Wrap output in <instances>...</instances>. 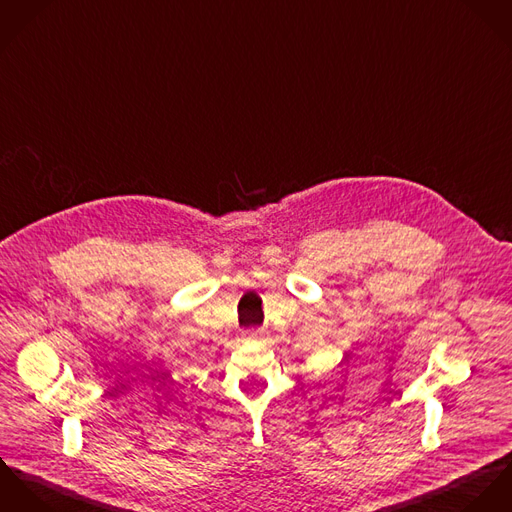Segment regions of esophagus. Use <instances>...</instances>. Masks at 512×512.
I'll return each mask as SVG.
<instances>
[{
    "instance_id": "1",
    "label": "esophagus",
    "mask_w": 512,
    "mask_h": 512,
    "mask_svg": "<svg viewBox=\"0 0 512 512\" xmlns=\"http://www.w3.org/2000/svg\"><path fill=\"white\" fill-rule=\"evenodd\" d=\"M261 336H263V334H261L259 330H251V332H247V334H245V340L257 341L261 340Z\"/></svg>"
}]
</instances>
